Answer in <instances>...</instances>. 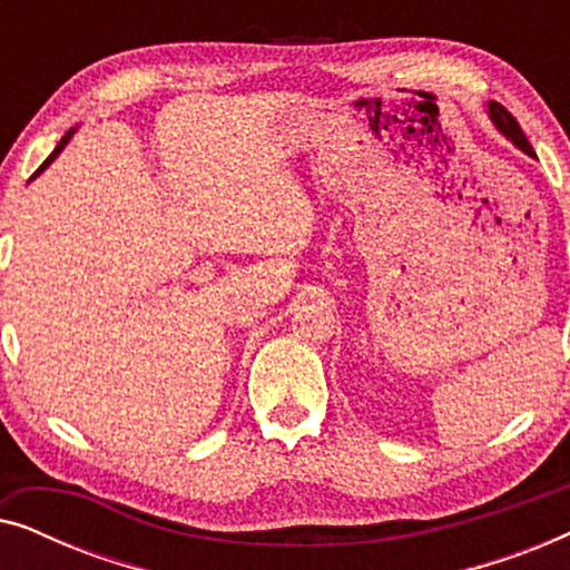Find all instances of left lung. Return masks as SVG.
I'll return each instance as SVG.
<instances>
[{
    "mask_svg": "<svg viewBox=\"0 0 570 570\" xmlns=\"http://www.w3.org/2000/svg\"><path fill=\"white\" fill-rule=\"evenodd\" d=\"M488 114H490V119H493L495 127L501 129L503 135L509 137L513 145L521 147V150L529 153V155H534V153H532V145L527 142L524 131H521V127H519V121L513 119V116H511L509 111H505V108H503L501 104H493V100H490V104H488Z\"/></svg>",
    "mask_w": 570,
    "mask_h": 570,
    "instance_id": "left-lung-1",
    "label": "left lung"
}]
</instances>
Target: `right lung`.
Returning <instances> with one entry per match:
<instances>
[{
  "label": "right lung",
  "instance_id": "right-lung-1",
  "mask_svg": "<svg viewBox=\"0 0 570 570\" xmlns=\"http://www.w3.org/2000/svg\"><path fill=\"white\" fill-rule=\"evenodd\" d=\"M69 137H72V131H67V135H65V137H61V139H59V145H57V150H53V153H51V155H49V158H46V160H43V166H41V168H38V170H36V174H33V176H38V174H41V170H43V168H46V166H49V163H51V160H53V158H57V155H59V153H61V150H65V145H67V142H69Z\"/></svg>",
  "mask_w": 570,
  "mask_h": 570
}]
</instances>
